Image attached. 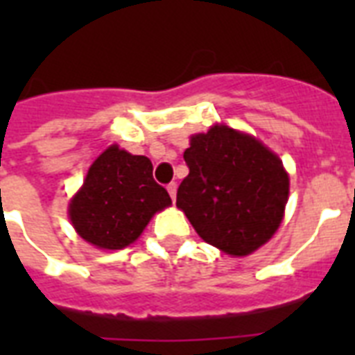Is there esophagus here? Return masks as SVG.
I'll use <instances>...</instances> for the list:
<instances>
[{
    "mask_svg": "<svg viewBox=\"0 0 355 355\" xmlns=\"http://www.w3.org/2000/svg\"><path fill=\"white\" fill-rule=\"evenodd\" d=\"M167 191H169V195H171V199L175 200V197H177V182L167 184Z\"/></svg>",
    "mask_w": 355,
    "mask_h": 355,
    "instance_id": "34e87169",
    "label": "esophagus"
}]
</instances>
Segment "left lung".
Masks as SVG:
<instances>
[{"mask_svg":"<svg viewBox=\"0 0 355 355\" xmlns=\"http://www.w3.org/2000/svg\"><path fill=\"white\" fill-rule=\"evenodd\" d=\"M184 160L189 175L178 186L177 206L206 243L247 256L270 239L289 195L275 153L248 134L216 125L191 136Z\"/></svg>","mask_w":355,"mask_h":355,"instance_id":"obj_1","label":"left lung"}]
</instances>
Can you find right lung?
<instances>
[{"label":"right lung","mask_w":355,"mask_h":355,"mask_svg":"<svg viewBox=\"0 0 355 355\" xmlns=\"http://www.w3.org/2000/svg\"><path fill=\"white\" fill-rule=\"evenodd\" d=\"M171 205V197L153 178L147 156L108 147L86 175L69 205V219L85 241L118 250L138 239L150 217Z\"/></svg>","instance_id":"obj_1"}]
</instances>
